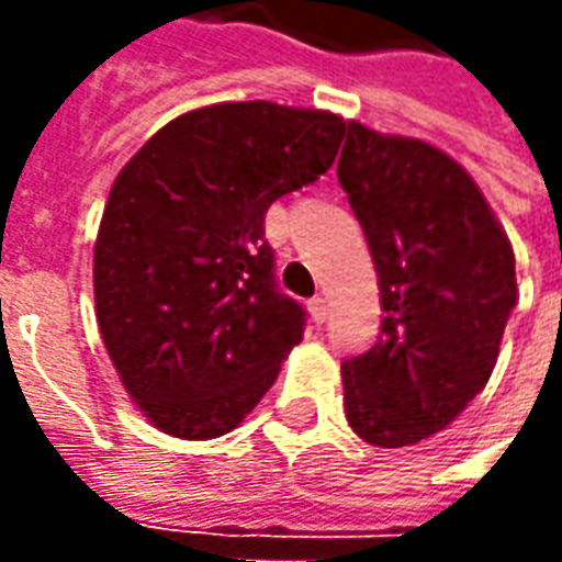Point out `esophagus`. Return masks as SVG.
<instances>
[{
  "instance_id": "34e87169",
  "label": "esophagus",
  "mask_w": 562,
  "mask_h": 562,
  "mask_svg": "<svg viewBox=\"0 0 562 562\" xmlns=\"http://www.w3.org/2000/svg\"><path fill=\"white\" fill-rule=\"evenodd\" d=\"M310 316H313V322H316V325L328 322V301H325L322 294H316V297L310 301Z\"/></svg>"
}]
</instances>
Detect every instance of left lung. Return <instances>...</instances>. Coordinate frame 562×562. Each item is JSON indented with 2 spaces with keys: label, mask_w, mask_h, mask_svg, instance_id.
I'll use <instances>...</instances> for the list:
<instances>
[{
  "label": "left lung",
  "mask_w": 562,
  "mask_h": 562,
  "mask_svg": "<svg viewBox=\"0 0 562 562\" xmlns=\"http://www.w3.org/2000/svg\"><path fill=\"white\" fill-rule=\"evenodd\" d=\"M382 294L379 340L342 361L346 418L403 448L446 430L494 373L515 252L472 177L424 140L349 123L337 165Z\"/></svg>",
  "instance_id": "obj_1"
}]
</instances>
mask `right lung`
Masks as SVG:
<instances>
[{"label": "right lung", "mask_w": 562, "mask_h": 562, "mask_svg": "<svg viewBox=\"0 0 562 562\" xmlns=\"http://www.w3.org/2000/svg\"><path fill=\"white\" fill-rule=\"evenodd\" d=\"M346 123L273 102L198 108L114 180L92 256L95 316L123 385L159 430L213 439L252 413L304 337L265 213L334 165Z\"/></svg>", "instance_id": "1"}]
</instances>
